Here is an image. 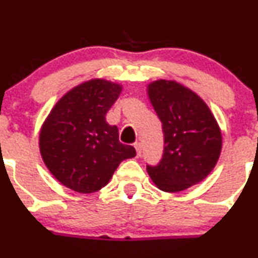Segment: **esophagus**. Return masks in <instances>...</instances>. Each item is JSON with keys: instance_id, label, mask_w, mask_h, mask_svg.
Instances as JSON below:
<instances>
[{"instance_id": "34e87169", "label": "esophagus", "mask_w": 258, "mask_h": 258, "mask_svg": "<svg viewBox=\"0 0 258 258\" xmlns=\"http://www.w3.org/2000/svg\"><path fill=\"white\" fill-rule=\"evenodd\" d=\"M135 148H136V153H137V157H141L142 155V145L140 142L135 144Z\"/></svg>"}]
</instances>
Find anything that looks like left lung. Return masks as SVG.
<instances>
[{"label":"left lung","mask_w":258,"mask_h":258,"mask_svg":"<svg viewBox=\"0 0 258 258\" xmlns=\"http://www.w3.org/2000/svg\"><path fill=\"white\" fill-rule=\"evenodd\" d=\"M148 97L162 122L165 148L147 172L162 191H183L206 178L217 163L220 127L204 100L175 81L150 83Z\"/></svg>","instance_id":"obj_1"}]
</instances>
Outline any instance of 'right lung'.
<instances>
[{"instance_id":"1","label":"right lung","mask_w":258,"mask_h":258,"mask_svg":"<svg viewBox=\"0 0 258 258\" xmlns=\"http://www.w3.org/2000/svg\"><path fill=\"white\" fill-rule=\"evenodd\" d=\"M122 87L91 80L72 88L54 105L40 134V151L49 172L80 194H92L108 183L119 163L136 156L118 140L117 126L106 113Z\"/></svg>"}]
</instances>
